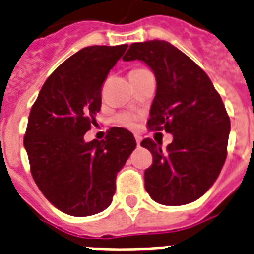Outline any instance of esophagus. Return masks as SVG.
I'll use <instances>...</instances> for the list:
<instances>
[{"label":"esophagus","instance_id":"1","mask_svg":"<svg viewBox=\"0 0 254 254\" xmlns=\"http://www.w3.org/2000/svg\"><path fill=\"white\" fill-rule=\"evenodd\" d=\"M135 140H136V144L140 145V141H141V137L139 135H135Z\"/></svg>","mask_w":254,"mask_h":254}]
</instances>
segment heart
I'll return each instance as SVG.
<instances>
[{"label":"heart","mask_w":254,"mask_h":254,"mask_svg":"<svg viewBox=\"0 0 254 254\" xmlns=\"http://www.w3.org/2000/svg\"><path fill=\"white\" fill-rule=\"evenodd\" d=\"M143 70H144V68H135V70H132L131 72L143 71ZM137 119H139V118H137L136 115H133V114H129V113H122L117 117L118 123L122 126H125V127H127V128H135L137 125Z\"/></svg>","instance_id":"obj_1"}]
</instances>
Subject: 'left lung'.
I'll return each instance as SVG.
<instances>
[{"mask_svg":"<svg viewBox=\"0 0 254 254\" xmlns=\"http://www.w3.org/2000/svg\"><path fill=\"white\" fill-rule=\"evenodd\" d=\"M143 61L155 74L156 95L149 129L174 135L162 149L144 139L154 162L144 171L145 190L163 205H184L201 197L219 178L227 159L231 121L209 76L167 41L129 45L123 61Z\"/></svg>","mask_w":254,"mask_h":254,"instance_id":"8db88e82","label":"left lung"}]
</instances>
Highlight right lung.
<instances>
[{
    "mask_svg": "<svg viewBox=\"0 0 254 254\" xmlns=\"http://www.w3.org/2000/svg\"><path fill=\"white\" fill-rule=\"evenodd\" d=\"M128 45L88 46L64 61L43 83L30 110L23 145L31 176L60 211L84 217L113 201L117 174L136 147L128 129L84 141L102 106V86Z\"/></svg>",
    "mask_w": 254,
    "mask_h": 254,
    "instance_id": "right-lung-1",
    "label": "right lung"
}]
</instances>
